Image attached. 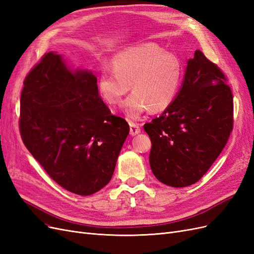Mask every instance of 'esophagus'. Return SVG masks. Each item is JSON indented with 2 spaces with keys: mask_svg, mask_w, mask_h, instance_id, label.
<instances>
[{
  "mask_svg": "<svg viewBox=\"0 0 254 254\" xmlns=\"http://www.w3.org/2000/svg\"><path fill=\"white\" fill-rule=\"evenodd\" d=\"M129 126H130V134L132 135V136L136 135V134H138L139 132H141V128H139L138 124L133 123V122H130Z\"/></svg>",
  "mask_w": 254,
  "mask_h": 254,
  "instance_id": "obj_1",
  "label": "esophagus"
}]
</instances>
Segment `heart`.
I'll use <instances>...</instances> for the list:
<instances>
[{"instance_id":"1","label":"heart","mask_w":254,"mask_h":254,"mask_svg":"<svg viewBox=\"0 0 254 254\" xmlns=\"http://www.w3.org/2000/svg\"><path fill=\"white\" fill-rule=\"evenodd\" d=\"M112 70L103 69L97 88L110 106L123 101L125 115L136 120L149 109L153 113L168 109L177 99L183 82L181 60L154 43L129 47L113 58Z\"/></svg>"}]
</instances>
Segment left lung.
Instances as JSON below:
<instances>
[{"mask_svg": "<svg viewBox=\"0 0 254 254\" xmlns=\"http://www.w3.org/2000/svg\"><path fill=\"white\" fill-rule=\"evenodd\" d=\"M226 82L221 69L196 50L177 99L144 125L152 144L151 170L165 185L196 183L224 149L233 128V97Z\"/></svg>", "mask_w": 254, "mask_h": 254, "instance_id": "obj_1", "label": "left lung"}]
</instances>
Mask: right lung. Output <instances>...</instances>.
<instances>
[{
  "mask_svg": "<svg viewBox=\"0 0 254 254\" xmlns=\"http://www.w3.org/2000/svg\"><path fill=\"white\" fill-rule=\"evenodd\" d=\"M20 132L26 148L64 189L90 195L109 183L129 133L99 95L97 76L71 71L48 52L24 80Z\"/></svg>",
  "mask_w": 254,
  "mask_h": 254,
  "instance_id": "1",
  "label": "right lung"
}]
</instances>
